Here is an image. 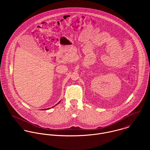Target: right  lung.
I'll list each match as a JSON object with an SVG mask.
<instances>
[{
  "label": "right lung",
  "mask_w": 150,
  "mask_h": 150,
  "mask_svg": "<svg viewBox=\"0 0 150 150\" xmlns=\"http://www.w3.org/2000/svg\"><path fill=\"white\" fill-rule=\"evenodd\" d=\"M58 103H57V104H58ZM53 107H54V106H53ZM45 110H46V109H45Z\"/></svg>",
  "instance_id": "obj_1"
}]
</instances>
